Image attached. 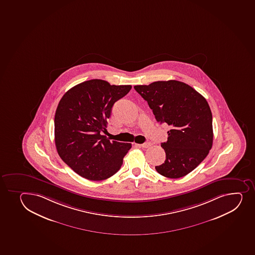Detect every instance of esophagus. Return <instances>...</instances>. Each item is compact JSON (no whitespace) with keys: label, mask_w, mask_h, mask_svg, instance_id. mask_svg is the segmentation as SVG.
Listing matches in <instances>:
<instances>
[{"label":"esophagus","mask_w":255,"mask_h":255,"mask_svg":"<svg viewBox=\"0 0 255 255\" xmlns=\"http://www.w3.org/2000/svg\"><path fill=\"white\" fill-rule=\"evenodd\" d=\"M135 145H138L139 147L148 148L150 147V145H151V143H150V142H146V143H144V144H135Z\"/></svg>","instance_id":"obj_1"}]
</instances>
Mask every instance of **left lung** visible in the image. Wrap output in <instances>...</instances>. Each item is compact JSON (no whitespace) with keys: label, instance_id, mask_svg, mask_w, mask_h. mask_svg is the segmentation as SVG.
Masks as SVG:
<instances>
[{"label":"left lung","instance_id":"obj_1","mask_svg":"<svg viewBox=\"0 0 255 255\" xmlns=\"http://www.w3.org/2000/svg\"><path fill=\"white\" fill-rule=\"evenodd\" d=\"M152 110L155 120L167 124L168 138L160 144L165 160L155 166L158 173L180 178L193 171L213 146V116L202 95L183 82L157 81L135 85Z\"/></svg>","mask_w":255,"mask_h":255}]
</instances>
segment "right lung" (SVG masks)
<instances>
[{
  "label": "right lung",
  "mask_w": 255,
  "mask_h": 255,
  "mask_svg": "<svg viewBox=\"0 0 255 255\" xmlns=\"http://www.w3.org/2000/svg\"><path fill=\"white\" fill-rule=\"evenodd\" d=\"M131 85H111L102 79L77 84L58 103L54 135L58 155L79 176L102 181L121 169L130 143L111 141L102 135L114 104Z\"/></svg>",
  "instance_id": "obj_1"
}]
</instances>
